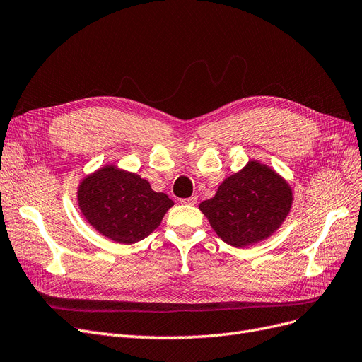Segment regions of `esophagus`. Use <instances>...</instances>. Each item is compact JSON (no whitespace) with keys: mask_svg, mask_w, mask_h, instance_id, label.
<instances>
[{"mask_svg":"<svg viewBox=\"0 0 362 362\" xmlns=\"http://www.w3.org/2000/svg\"><path fill=\"white\" fill-rule=\"evenodd\" d=\"M181 204L184 205H190V206H194L197 204V197L196 196H192V197H187V199H182Z\"/></svg>","mask_w":362,"mask_h":362,"instance_id":"34e87169","label":"esophagus"}]
</instances>
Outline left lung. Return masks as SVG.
Listing matches in <instances>:
<instances>
[{"instance_id":"1","label":"left lung","mask_w":362,"mask_h":362,"mask_svg":"<svg viewBox=\"0 0 362 362\" xmlns=\"http://www.w3.org/2000/svg\"><path fill=\"white\" fill-rule=\"evenodd\" d=\"M291 185L270 166L250 160L226 178L215 196L204 200V212L218 238L235 248L270 238L290 214Z\"/></svg>"}]
</instances>
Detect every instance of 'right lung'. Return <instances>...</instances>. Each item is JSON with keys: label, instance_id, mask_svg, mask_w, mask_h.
I'll return each mask as SVG.
<instances>
[{"label": "right lung", "instance_id": "right-lung-1", "mask_svg": "<svg viewBox=\"0 0 362 362\" xmlns=\"http://www.w3.org/2000/svg\"><path fill=\"white\" fill-rule=\"evenodd\" d=\"M78 208L100 235L131 245L160 226L173 200L151 189L138 173L105 165L84 177L77 187Z\"/></svg>", "mask_w": 362, "mask_h": 362}]
</instances>
